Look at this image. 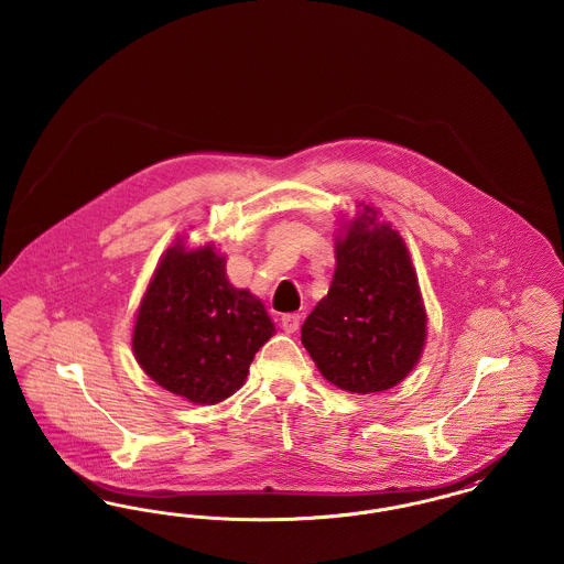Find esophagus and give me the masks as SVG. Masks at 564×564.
Wrapping results in <instances>:
<instances>
[{"label": "esophagus", "mask_w": 564, "mask_h": 564, "mask_svg": "<svg viewBox=\"0 0 564 564\" xmlns=\"http://www.w3.org/2000/svg\"><path fill=\"white\" fill-rule=\"evenodd\" d=\"M281 327L288 332V334H294L295 329L300 327V315L295 313H288L281 317Z\"/></svg>", "instance_id": "34e87169"}]
</instances>
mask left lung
<instances>
[{
	"mask_svg": "<svg viewBox=\"0 0 564 564\" xmlns=\"http://www.w3.org/2000/svg\"><path fill=\"white\" fill-rule=\"evenodd\" d=\"M427 338V313L405 242L372 207L336 241L329 292L302 325V345L332 384L350 393L395 387Z\"/></svg>",
	"mask_w": 564,
	"mask_h": 564,
	"instance_id": "1",
	"label": "left lung"
}]
</instances>
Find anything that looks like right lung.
Listing matches in <instances>:
<instances>
[{
  "mask_svg": "<svg viewBox=\"0 0 564 564\" xmlns=\"http://www.w3.org/2000/svg\"><path fill=\"white\" fill-rule=\"evenodd\" d=\"M274 334L264 304L226 279L214 247H169L133 329V352L162 389L192 403L221 402L241 389L256 352Z\"/></svg>",
  "mask_w": 564,
  "mask_h": 564,
  "instance_id": "1",
  "label": "right lung"
}]
</instances>
